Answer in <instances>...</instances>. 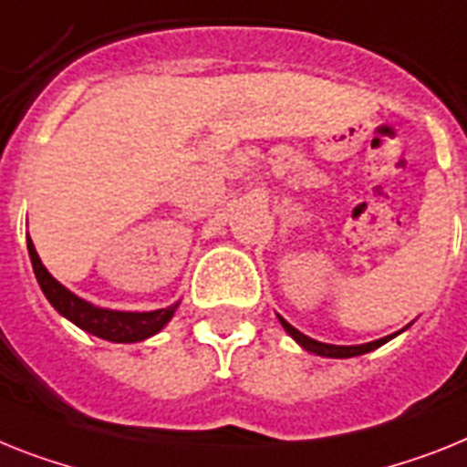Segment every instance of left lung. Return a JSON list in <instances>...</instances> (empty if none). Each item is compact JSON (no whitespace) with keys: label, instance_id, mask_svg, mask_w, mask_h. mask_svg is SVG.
<instances>
[{"label":"left lung","instance_id":"obj_1","mask_svg":"<svg viewBox=\"0 0 467 467\" xmlns=\"http://www.w3.org/2000/svg\"><path fill=\"white\" fill-rule=\"evenodd\" d=\"M277 318H280V316H277ZM280 323H282V327L287 330V335L292 337L294 342L299 344V347H304L306 351H311V354L327 356V358H351V356L368 354V351H373V348L382 347V344L389 342L391 337L399 335V332H394V335H389V337H382V339H375V342H368V344H356V347H337V344L316 342V339L306 337L304 332L296 330V327H292V325H289L285 318H280Z\"/></svg>","mask_w":467,"mask_h":467}]
</instances>
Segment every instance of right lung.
I'll return each mask as SVG.
<instances>
[{"label": "right lung", "mask_w": 467, "mask_h": 467, "mask_svg": "<svg viewBox=\"0 0 467 467\" xmlns=\"http://www.w3.org/2000/svg\"><path fill=\"white\" fill-rule=\"evenodd\" d=\"M27 254H30V261H33L35 277L40 282L42 292H45V296L49 299V304H52L64 318H68L70 323H76L80 330L99 337V339H107V342H142L147 337L163 330V325L173 318L175 308H178V304H173V306L159 308V311L132 313L94 306V304L76 296V294L70 292V289H66L61 282L54 280V277L49 275V270L42 265L40 256L35 252V244L30 237H27Z\"/></svg>", "instance_id": "add662e5"}]
</instances>
